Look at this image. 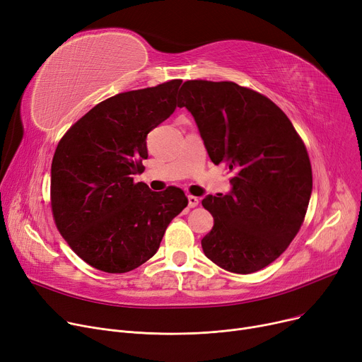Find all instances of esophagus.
Segmentation results:
<instances>
[{
    "instance_id": "obj_1",
    "label": "esophagus",
    "mask_w": 362,
    "mask_h": 362,
    "mask_svg": "<svg viewBox=\"0 0 362 362\" xmlns=\"http://www.w3.org/2000/svg\"><path fill=\"white\" fill-rule=\"evenodd\" d=\"M187 202H189V206L195 208L199 204V198L194 197V195H187Z\"/></svg>"
}]
</instances>
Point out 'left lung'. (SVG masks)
<instances>
[{
    "instance_id": "1",
    "label": "left lung",
    "mask_w": 362,
    "mask_h": 362,
    "mask_svg": "<svg viewBox=\"0 0 362 362\" xmlns=\"http://www.w3.org/2000/svg\"><path fill=\"white\" fill-rule=\"evenodd\" d=\"M179 97L211 161L233 175L229 194L202 199L214 218L201 240L204 254L230 273L267 267L307 213L313 171L305 145L273 101L235 82L187 81Z\"/></svg>"
}]
</instances>
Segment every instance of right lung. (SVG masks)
Instances as JSON below:
<instances>
[{
	"mask_svg": "<svg viewBox=\"0 0 362 362\" xmlns=\"http://www.w3.org/2000/svg\"><path fill=\"white\" fill-rule=\"evenodd\" d=\"M182 81L129 90L95 105L57 145L51 206L62 236L92 267L127 273L154 255L187 198L170 186L152 192L133 176L148 158L146 135L168 119Z\"/></svg>",
	"mask_w": 362,
	"mask_h": 362,
	"instance_id": "obj_1",
	"label": "right lung"
}]
</instances>
